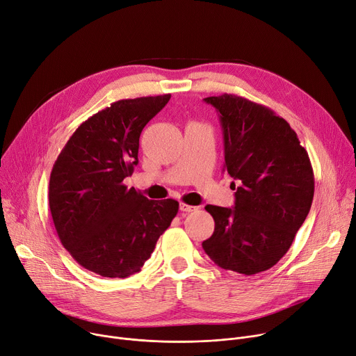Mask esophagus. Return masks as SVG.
I'll use <instances>...</instances> for the list:
<instances>
[{"mask_svg":"<svg viewBox=\"0 0 356 356\" xmlns=\"http://www.w3.org/2000/svg\"><path fill=\"white\" fill-rule=\"evenodd\" d=\"M180 210L183 211V213H191V211H193V210H196V207L195 206H191V204H186V203H180Z\"/></svg>","mask_w":356,"mask_h":356,"instance_id":"34e87169","label":"esophagus"}]
</instances>
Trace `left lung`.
Masks as SVG:
<instances>
[{"label":"left lung","mask_w":356,"mask_h":356,"mask_svg":"<svg viewBox=\"0 0 356 356\" xmlns=\"http://www.w3.org/2000/svg\"><path fill=\"white\" fill-rule=\"evenodd\" d=\"M219 113L234 206L207 204L215 232L202 243L219 268L254 275L285 254L311 210L315 180L307 152L270 108L222 94L204 99Z\"/></svg>","instance_id":"left-lung-1"}]
</instances>
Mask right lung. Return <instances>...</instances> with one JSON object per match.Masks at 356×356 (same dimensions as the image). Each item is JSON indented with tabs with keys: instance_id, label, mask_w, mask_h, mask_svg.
<instances>
[{
	"instance_id": "obj_1",
	"label": "right lung",
	"mask_w": 356,
	"mask_h": 356,
	"mask_svg": "<svg viewBox=\"0 0 356 356\" xmlns=\"http://www.w3.org/2000/svg\"><path fill=\"white\" fill-rule=\"evenodd\" d=\"M169 100L163 94L113 103L80 124L53 165L49 204L58 238L100 276L140 272L177 215L176 200H149L123 183L138 163L141 131Z\"/></svg>"
}]
</instances>
